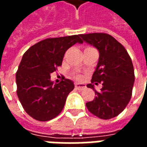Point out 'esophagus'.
Listing matches in <instances>:
<instances>
[{
    "label": "esophagus",
    "mask_w": 147,
    "mask_h": 147,
    "mask_svg": "<svg viewBox=\"0 0 147 147\" xmlns=\"http://www.w3.org/2000/svg\"><path fill=\"white\" fill-rule=\"evenodd\" d=\"M75 86H76V89L80 90H83L85 87H86V86H85L83 83H75Z\"/></svg>",
    "instance_id": "34e87169"
}]
</instances>
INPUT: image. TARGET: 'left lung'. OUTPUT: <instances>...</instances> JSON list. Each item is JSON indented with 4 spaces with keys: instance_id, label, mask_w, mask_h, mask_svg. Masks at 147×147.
<instances>
[{
    "instance_id": "1",
    "label": "left lung",
    "mask_w": 147,
    "mask_h": 147,
    "mask_svg": "<svg viewBox=\"0 0 147 147\" xmlns=\"http://www.w3.org/2000/svg\"><path fill=\"white\" fill-rule=\"evenodd\" d=\"M84 42L98 49L99 60L91 83L96 97L86 103L88 110L102 120L117 117L125 109L132 94L135 73L132 61L126 49L110 34L91 33L80 34ZM102 83L97 92L93 84Z\"/></svg>"
}]
</instances>
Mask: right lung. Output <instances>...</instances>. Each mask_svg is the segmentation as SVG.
Instances as JSON below:
<instances>
[{
	"mask_svg": "<svg viewBox=\"0 0 147 147\" xmlns=\"http://www.w3.org/2000/svg\"><path fill=\"white\" fill-rule=\"evenodd\" d=\"M79 35L51 38L40 41L25 52L16 75L17 96L29 116L48 121L61 113L68 94L74 89L72 81L59 83L50 80V74L61 66L64 53L76 43H83Z\"/></svg>",
	"mask_w": 147,
	"mask_h": 147,
	"instance_id": "right-lung-1",
	"label": "right lung"
}]
</instances>
